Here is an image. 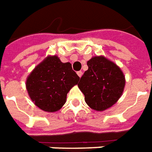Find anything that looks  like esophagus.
Instances as JSON below:
<instances>
[{
	"mask_svg": "<svg viewBox=\"0 0 152 152\" xmlns=\"http://www.w3.org/2000/svg\"><path fill=\"white\" fill-rule=\"evenodd\" d=\"M77 75H78V76H79V77H81V76H82V72H81V71L77 72Z\"/></svg>",
	"mask_w": 152,
	"mask_h": 152,
	"instance_id": "1",
	"label": "esophagus"
}]
</instances>
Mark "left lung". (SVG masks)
<instances>
[{
    "mask_svg": "<svg viewBox=\"0 0 152 152\" xmlns=\"http://www.w3.org/2000/svg\"><path fill=\"white\" fill-rule=\"evenodd\" d=\"M88 70L80 77L78 87L86 103L95 111H104L121 98L125 80L120 67L102 56L87 62Z\"/></svg>",
    "mask_w": 152,
    "mask_h": 152,
    "instance_id": "obj_1",
    "label": "left lung"
}]
</instances>
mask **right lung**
<instances>
[{"instance_id":"add662e5","label":"right lung","mask_w":152,"mask_h":152,"mask_svg":"<svg viewBox=\"0 0 152 152\" xmlns=\"http://www.w3.org/2000/svg\"><path fill=\"white\" fill-rule=\"evenodd\" d=\"M79 80L71 63H62L57 56H50L32 71L26 86L32 102L39 108L53 112L64 105L67 93Z\"/></svg>"}]
</instances>
